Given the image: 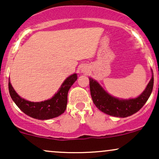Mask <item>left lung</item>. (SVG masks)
<instances>
[{"label": "left lung", "mask_w": 159, "mask_h": 159, "mask_svg": "<svg viewBox=\"0 0 159 159\" xmlns=\"http://www.w3.org/2000/svg\"><path fill=\"white\" fill-rule=\"evenodd\" d=\"M89 79L91 97L95 105L105 114L116 117H126L138 112L150 96L154 83L152 73L150 81L140 96L136 98L120 100L105 92L99 84L93 78H89Z\"/></svg>", "instance_id": "8db88e82"}]
</instances>
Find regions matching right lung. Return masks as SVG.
<instances>
[{
    "label": "right lung",
    "instance_id": "1",
    "mask_svg": "<svg viewBox=\"0 0 159 159\" xmlns=\"http://www.w3.org/2000/svg\"><path fill=\"white\" fill-rule=\"evenodd\" d=\"M77 80V75H70L61 85L58 92L50 99L40 102H32L21 98L16 93L9 79V91L16 105L27 116L34 119L49 120L61 115L66 108L67 95L69 88Z\"/></svg>",
    "mask_w": 159,
    "mask_h": 159
}]
</instances>
